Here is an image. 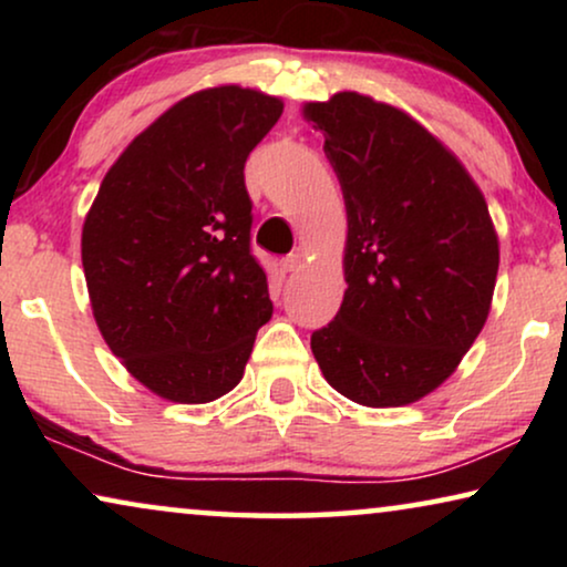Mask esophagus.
<instances>
[{
    "label": "esophagus",
    "mask_w": 567,
    "mask_h": 567,
    "mask_svg": "<svg viewBox=\"0 0 567 567\" xmlns=\"http://www.w3.org/2000/svg\"><path fill=\"white\" fill-rule=\"evenodd\" d=\"M301 268V255H286V258H281V270L284 274H293V270Z\"/></svg>",
    "instance_id": "esophagus-1"
}]
</instances>
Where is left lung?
Returning a JSON list of instances; mask_svg holds the SVG:
<instances>
[{"instance_id":"obj_1","label":"left lung","mask_w":567,"mask_h":567,"mask_svg":"<svg viewBox=\"0 0 567 567\" xmlns=\"http://www.w3.org/2000/svg\"><path fill=\"white\" fill-rule=\"evenodd\" d=\"M348 212L346 293L312 332L348 400L400 408L444 382L491 312L498 237L460 159L398 107L359 92L309 103Z\"/></svg>"}]
</instances>
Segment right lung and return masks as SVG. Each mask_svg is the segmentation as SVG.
Listing matches in <instances>:
<instances>
[{"label":"right lung","mask_w":567,"mask_h":567,"mask_svg":"<svg viewBox=\"0 0 567 567\" xmlns=\"http://www.w3.org/2000/svg\"><path fill=\"white\" fill-rule=\"evenodd\" d=\"M237 84L159 115L107 169L82 229V266L105 343L159 398L198 405L237 386L270 320L252 255L245 162L281 118Z\"/></svg>","instance_id":"obj_1"}]
</instances>
